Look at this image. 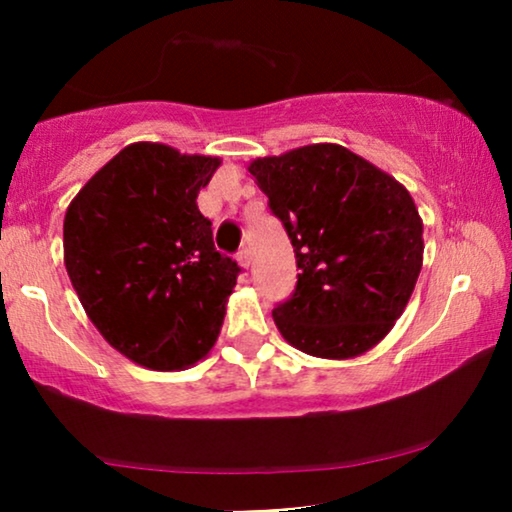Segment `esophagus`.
Returning a JSON list of instances; mask_svg holds the SVG:
<instances>
[{"label": "esophagus", "mask_w": 512, "mask_h": 512, "mask_svg": "<svg viewBox=\"0 0 512 512\" xmlns=\"http://www.w3.org/2000/svg\"><path fill=\"white\" fill-rule=\"evenodd\" d=\"M237 263H240L244 270H249V265H251V251H249V249H242L240 254H237Z\"/></svg>", "instance_id": "obj_1"}]
</instances>
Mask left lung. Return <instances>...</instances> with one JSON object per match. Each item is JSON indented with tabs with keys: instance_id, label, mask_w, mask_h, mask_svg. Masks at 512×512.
Instances as JSON below:
<instances>
[{
	"instance_id": "obj_1",
	"label": "left lung",
	"mask_w": 512,
	"mask_h": 512,
	"mask_svg": "<svg viewBox=\"0 0 512 512\" xmlns=\"http://www.w3.org/2000/svg\"><path fill=\"white\" fill-rule=\"evenodd\" d=\"M300 268L272 310L282 338L345 361L387 338L415 291L424 223L401 181L340 144H307L249 163Z\"/></svg>"
}]
</instances>
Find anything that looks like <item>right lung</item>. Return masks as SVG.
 <instances>
[{
    "mask_svg": "<svg viewBox=\"0 0 512 512\" xmlns=\"http://www.w3.org/2000/svg\"><path fill=\"white\" fill-rule=\"evenodd\" d=\"M221 158L135 142L74 195L65 268L88 319L149 370H184L221 333L237 263L214 249L198 193Z\"/></svg>",
    "mask_w": 512,
    "mask_h": 512,
    "instance_id": "right-lung-1",
    "label": "right lung"
}]
</instances>
